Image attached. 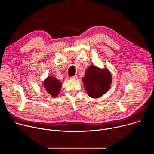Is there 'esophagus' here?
<instances>
[{"label":"esophagus","instance_id":"1","mask_svg":"<svg viewBox=\"0 0 154 154\" xmlns=\"http://www.w3.org/2000/svg\"><path fill=\"white\" fill-rule=\"evenodd\" d=\"M71 79H77V75H74L73 77H71Z\"/></svg>","mask_w":154,"mask_h":154}]
</instances>
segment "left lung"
Instances as JSON below:
<instances>
[{"label": "left lung", "instance_id": "8db88e82", "mask_svg": "<svg viewBox=\"0 0 154 154\" xmlns=\"http://www.w3.org/2000/svg\"><path fill=\"white\" fill-rule=\"evenodd\" d=\"M112 75L106 69H101L91 65L88 68L83 82L88 96L98 98L108 91L112 83Z\"/></svg>", "mask_w": 154, "mask_h": 154}]
</instances>
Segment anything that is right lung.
<instances>
[{
  "label": "right lung",
  "instance_id": "right-lung-1",
  "mask_svg": "<svg viewBox=\"0 0 154 154\" xmlns=\"http://www.w3.org/2000/svg\"><path fill=\"white\" fill-rule=\"evenodd\" d=\"M44 86H45L46 91L53 97H56L59 94L61 83L54 77H48L44 81Z\"/></svg>",
  "mask_w": 154,
  "mask_h": 154
}]
</instances>
